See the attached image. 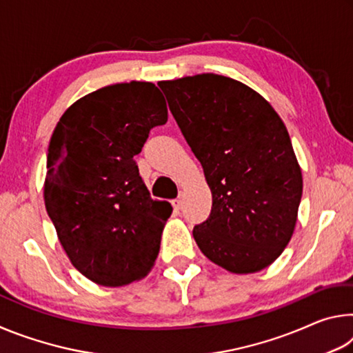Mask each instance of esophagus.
Segmentation results:
<instances>
[{
  "mask_svg": "<svg viewBox=\"0 0 353 353\" xmlns=\"http://www.w3.org/2000/svg\"><path fill=\"white\" fill-rule=\"evenodd\" d=\"M171 204H172V207H174V210H181L182 205H183V202H182V199H181V198H177V199L172 201Z\"/></svg>",
  "mask_w": 353,
  "mask_h": 353,
  "instance_id": "1",
  "label": "esophagus"
}]
</instances>
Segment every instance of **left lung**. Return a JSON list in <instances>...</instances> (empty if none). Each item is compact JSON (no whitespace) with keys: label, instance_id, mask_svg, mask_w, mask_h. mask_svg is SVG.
<instances>
[{"label":"left lung","instance_id":"obj_1","mask_svg":"<svg viewBox=\"0 0 353 353\" xmlns=\"http://www.w3.org/2000/svg\"><path fill=\"white\" fill-rule=\"evenodd\" d=\"M159 87L212 190L210 216L193 229L202 254L235 274L265 270L290 243L302 198L283 121L261 94L225 76Z\"/></svg>","mask_w":353,"mask_h":353}]
</instances>
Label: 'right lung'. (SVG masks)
I'll list each match as a JSON object with an SVG mask.
<instances>
[{"mask_svg": "<svg viewBox=\"0 0 353 353\" xmlns=\"http://www.w3.org/2000/svg\"><path fill=\"white\" fill-rule=\"evenodd\" d=\"M168 109L152 82L107 85L63 113L48 148L45 207L70 261L123 286L151 271L172 207L154 201L134 157Z\"/></svg>", "mask_w": 353, "mask_h": 353, "instance_id": "add662e5", "label": "right lung"}]
</instances>
